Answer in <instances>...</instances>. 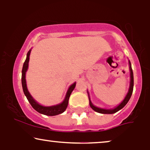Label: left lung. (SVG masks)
Returning <instances> with one entry per match:
<instances>
[{
  "instance_id": "8db88e82",
  "label": "left lung",
  "mask_w": 150,
  "mask_h": 150,
  "mask_svg": "<svg viewBox=\"0 0 150 150\" xmlns=\"http://www.w3.org/2000/svg\"><path fill=\"white\" fill-rule=\"evenodd\" d=\"M129 64H130V88H129L128 93L126 95L125 99L123 100V102L120 104V105L117 106L116 108H113V109H104V108H100L96 107V106L93 105V104L91 103V102L90 101V99H89L90 106H91V108L93 110H95V111H96V112H100V113H102V114H113V113H115L116 112L119 111V110L122 109V108H124V106H126V104L128 103V102L129 101V100L130 99L131 96H132V94L133 87H134V76H133V71H132V67H131V63H130V61H129Z\"/></svg>"
}]
</instances>
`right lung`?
<instances>
[{
    "instance_id": "1",
    "label": "right lung",
    "mask_w": 150,
    "mask_h": 150,
    "mask_svg": "<svg viewBox=\"0 0 150 150\" xmlns=\"http://www.w3.org/2000/svg\"><path fill=\"white\" fill-rule=\"evenodd\" d=\"M30 53V50L28 51L26 55V59L25 61H24L23 67H22V89H23V91L24 93V95L26 96V98H27L28 101L29 102L30 105L32 106V107L34 108L35 110H37L40 113H42L45 115L48 116H54L57 115L61 114L66 109L68 105V101L69 96H70L71 92L76 87V83L72 84L70 87H69L68 91L67 92L66 96H65V100H63L62 103L57 104L55 106H43L40 104H39L33 98H32V96L30 95L29 92H28L27 87H26V79H25V74L26 71L28 69V61H29V56Z\"/></svg>"
}]
</instances>
